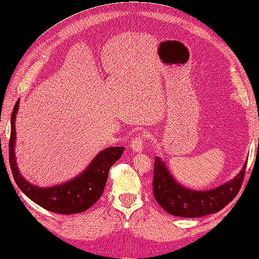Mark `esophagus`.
<instances>
[{"mask_svg":"<svg viewBox=\"0 0 259 259\" xmlns=\"http://www.w3.org/2000/svg\"><path fill=\"white\" fill-rule=\"evenodd\" d=\"M144 135H138L134 140L131 141L130 143V147L131 149L134 150L135 152H142L143 150V139H144Z\"/></svg>","mask_w":259,"mask_h":259,"instance_id":"esophagus-1","label":"esophagus"}]
</instances>
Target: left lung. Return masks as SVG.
Wrapping results in <instances>:
<instances>
[{"label":"left lung","instance_id":"1","mask_svg":"<svg viewBox=\"0 0 259 259\" xmlns=\"http://www.w3.org/2000/svg\"><path fill=\"white\" fill-rule=\"evenodd\" d=\"M247 161L233 180L211 190H191L178 184L162 158H154L153 196L167 213L183 218H199L223 209L240 191Z\"/></svg>","mask_w":259,"mask_h":259}]
</instances>
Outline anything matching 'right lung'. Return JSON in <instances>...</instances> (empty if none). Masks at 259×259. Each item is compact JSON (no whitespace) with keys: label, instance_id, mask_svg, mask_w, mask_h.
Here are the masks:
<instances>
[{"label":"right lung","instance_id":"obj_1","mask_svg":"<svg viewBox=\"0 0 259 259\" xmlns=\"http://www.w3.org/2000/svg\"><path fill=\"white\" fill-rule=\"evenodd\" d=\"M19 107V99L16 102L11 116L10 138V165L14 181L23 193L30 200L44 209L60 214H74L90 209L101 198L108 171L121 157L123 147L107 148L94 157L83 173L72 181L52 187H38L28 183L19 173L15 157V118Z\"/></svg>","mask_w":259,"mask_h":259}]
</instances>
